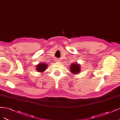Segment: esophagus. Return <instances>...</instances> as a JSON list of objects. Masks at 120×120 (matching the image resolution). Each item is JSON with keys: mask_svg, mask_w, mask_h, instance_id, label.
<instances>
[{"mask_svg": "<svg viewBox=\"0 0 120 120\" xmlns=\"http://www.w3.org/2000/svg\"><path fill=\"white\" fill-rule=\"evenodd\" d=\"M57 60V61H59V60Z\"/></svg>", "mask_w": 120, "mask_h": 120, "instance_id": "obj_1", "label": "esophagus"}]
</instances>
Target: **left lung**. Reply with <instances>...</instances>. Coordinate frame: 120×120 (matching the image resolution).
Segmentation results:
<instances>
[{"mask_svg": "<svg viewBox=\"0 0 120 120\" xmlns=\"http://www.w3.org/2000/svg\"><path fill=\"white\" fill-rule=\"evenodd\" d=\"M81 66L79 64L77 63H72L71 64L70 66V71L74 74H77L81 71Z\"/></svg>", "mask_w": 120, "mask_h": 120, "instance_id": "obj_1", "label": "left lung"}]
</instances>
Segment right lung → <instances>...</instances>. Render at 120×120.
<instances>
[{
  "label": "right lung",
  "mask_w": 120,
  "mask_h": 120,
  "mask_svg": "<svg viewBox=\"0 0 120 120\" xmlns=\"http://www.w3.org/2000/svg\"><path fill=\"white\" fill-rule=\"evenodd\" d=\"M47 64L46 63H41L38 64L36 66V70L39 72H43L47 67Z\"/></svg>",
  "instance_id": "1"
}]
</instances>
